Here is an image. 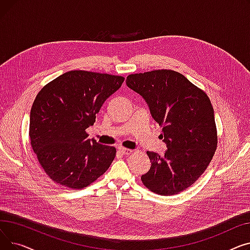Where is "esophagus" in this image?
<instances>
[{
  "label": "esophagus",
  "instance_id": "1",
  "mask_svg": "<svg viewBox=\"0 0 250 250\" xmlns=\"http://www.w3.org/2000/svg\"><path fill=\"white\" fill-rule=\"evenodd\" d=\"M118 152L120 153H122L123 155H129V154H132V150L130 149H126V148H123V147H121V148H118Z\"/></svg>",
  "mask_w": 250,
  "mask_h": 250
}]
</instances>
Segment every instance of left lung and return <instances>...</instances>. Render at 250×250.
Listing matches in <instances>:
<instances>
[{
	"mask_svg": "<svg viewBox=\"0 0 250 250\" xmlns=\"http://www.w3.org/2000/svg\"><path fill=\"white\" fill-rule=\"evenodd\" d=\"M125 82L146 100L152 117L162 127L160 136L167 147L164 156L147 152L151 168L142 175V182L160 195L183 191L205 172L217 149L211 100L172 70L132 74Z\"/></svg>",
	"mask_w": 250,
	"mask_h": 250,
	"instance_id": "8db88e82",
	"label": "left lung"
}]
</instances>
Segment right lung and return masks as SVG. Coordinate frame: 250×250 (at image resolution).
<instances>
[{"instance_id": "obj_1", "label": "right lung", "mask_w": 250, "mask_h": 250, "mask_svg": "<svg viewBox=\"0 0 250 250\" xmlns=\"http://www.w3.org/2000/svg\"><path fill=\"white\" fill-rule=\"evenodd\" d=\"M124 81L122 76L70 71L39 91L30 111V144L52 181L80 189L109 168L115 148L88 139L86 129Z\"/></svg>"}]
</instances>
